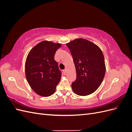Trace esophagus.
<instances>
[{
	"instance_id": "1",
	"label": "esophagus",
	"mask_w": 132,
	"mask_h": 132,
	"mask_svg": "<svg viewBox=\"0 0 132 132\" xmlns=\"http://www.w3.org/2000/svg\"><path fill=\"white\" fill-rule=\"evenodd\" d=\"M63 73H64V74H66V72H67V69H64L63 70Z\"/></svg>"
}]
</instances>
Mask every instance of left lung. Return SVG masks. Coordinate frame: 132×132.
Segmentation results:
<instances>
[{
    "instance_id": "8db88e82",
    "label": "left lung",
    "mask_w": 132,
    "mask_h": 132,
    "mask_svg": "<svg viewBox=\"0 0 132 132\" xmlns=\"http://www.w3.org/2000/svg\"><path fill=\"white\" fill-rule=\"evenodd\" d=\"M73 58L77 79L71 84L74 93L79 96L93 93L104 78L106 67L101 49L87 39L77 38L67 43Z\"/></svg>"
}]
</instances>
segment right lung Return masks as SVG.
Segmentation results:
<instances>
[{
	"instance_id": "obj_1",
	"label": "right lung",
	"mask_w": 132,
	"mask_h": 132,
	"mask_svg": "<svg viewBox=\"0 0 132 132\" xmlns=\"http://www.w3.org/2000/svg\"><path fill=\"white\" fill-rule=\"evenodd\" d=\"M61 46V43L43 41L36 45L27 55L26 79L32 90L42 96L53 95L61 80L62 73L54 60L55 52Z\"/></svg>"
}]
</instances>
